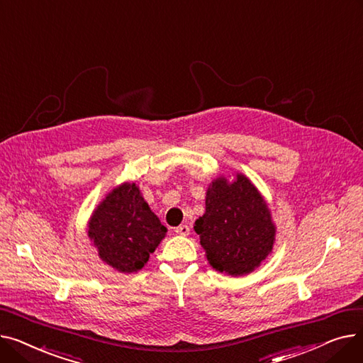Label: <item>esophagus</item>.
Here are the masks:
<instances>
[{"label": "esophagus", "instance_id": "obj_1", "mask_svg": "<svg viewBox=\"0 0 363 363\" xmlns=\"http://www.w3.org/2000/svg\"><path fill=\"white\" fill-rule=\"evenodd\" d=\"M175 233L178 234V235H188L189 234V226L188 225H179V226H177L175 228Z\"/></svg>", "mask_w": 363, "mask_h": 363}]
</instances>
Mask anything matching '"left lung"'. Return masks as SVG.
I'll return each instance as SVG.
<instances>
[{
	"mask_svg": "<svg viewBox=\"0 0 363 363\" xmlns=\"http://www.w3.org/2000/svg\"><path fill=\"white\" fill-rule=\"evenodd\" d=\"M196 233L213 269L231 277L253 272L272 252L275 225L257 188L242 174L216 178L207 188L206 212Z\"/></svg>",
	"mask_w": 363,
	"mask_h": 363,
	"instance_id": "obj_1",
	"label": "left lung"
}]
</instances>
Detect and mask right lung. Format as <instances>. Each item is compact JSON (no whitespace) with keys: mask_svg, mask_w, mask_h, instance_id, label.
Segmentation results:
<instances>
[{"mask_svg":"<svg viewBox=\"0 0 363 363\" xmlns=\"http://www.w3.org/2000/svg\"><path fill=\"white\" fill-rule=\"evenodd\" d=\"M166 233L133 182L110 191L88 222V237L100 259L123 274L143 269Z\"/></svg>","mask_w":363,"mask_h":363,"instance_id":"right-lung-1","label":"right lung"}]
</instances>
